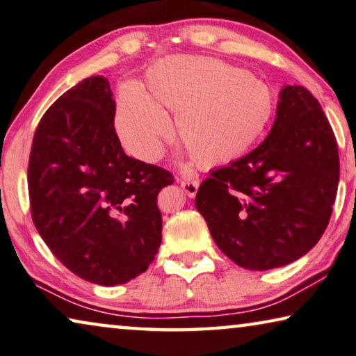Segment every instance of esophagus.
I'll return each instance as SVG.
<instances>
[{
    "instance_id": "obj_1",
    "label": "esophagus",
    "mask_w": 356,
    "mask_h": 356,
    "mask_svg": "<svg viewBox=\"0 0 356 356\" xmlns=\"http://www.w3.org/2000/svg\"><path fill=\"white\" fill-rule=\"evenodd\" d=\"M179 184H181V188L188 194V197H195L197 189H199V179H181Z\"/></svg>"
}]
</instances>
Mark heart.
Masks as SVG:
<instances>
[{"label": "heart", "mask_w": 356, "mask_h": 356, "mask_svg": "<svg viewBox=\"0 0 356 356\" xmlns=\"http://www.w3.org/2000/svg\"><path fill=\"white\" fill-rule=\"evenodd\" d=\"M145 90L125 87L116 134L125 151L157 161L175 130L200 167L240 159L269 132L277 111L270 86L226 60L173 56L147 70Z\"/></svg>", "instance_id": "1"}]
</instances>
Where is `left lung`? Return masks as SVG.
I'll return each instance as SVG.
<instances>
[{
  "label": "left lung",
  "mask_w": 356,
  "mask_h": 356,
  "mask_svg": "<svg viewBox=\"0 0 356 356\" xmlns=\"http://www.w3.org/2000/svg\"><path fill=\"white\" fill-rule=\"evenodd\" d=\"M339 183L334 132L318 100L285 86L262 143L210 173L195 195L215 243L248 270L302 258L330 222Z\"/></svg>",
  "instance_id": "obj_1"
}]
</instances>
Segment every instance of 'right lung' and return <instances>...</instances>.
<instances>
[{
	"label": "right lung",
	"instance_id": "right-lung-1",
	"mask_svg": "<svg viewBox=\"0 0 356 356\" xmlns=\"http://www.w3.org/2000/svg\"><path fill=\"white\" fill-rule=\"evenodd\" d=\"M116 103L103 76L54 102L29 162L31 218L54 256L90 283L114 286L143 273L162 242L157 194L170 172L125 154Z\"/></svg>",
	"mask_w": 356,
	"mask_h": 356
}]
</instances>
